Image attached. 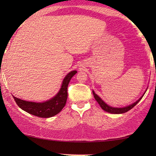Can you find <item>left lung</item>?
Returning <instances> with one entry per match:
<instances>
[{"label":"left lung","mask_w":156,"mask_h":156,"mask_svg":"<svg viewBox=\"0 0 156 156\" xmlns=\"http://www.w3.org/2000/svg\"><path fill=\"white\" fill-rule=\"evenodd\" d=\"M146 91H147V89H146V90L145 91L144 94H143L141 97H140L139 99H138L136 102H134V103L130 104V105H129V106H124V107H122V108L112 107V106L108 105V104H106L105 102H104L103 100H102L101 98H100L99 96H98L97 94L94 92V91H92V92H93V94H94V97L96 101L98 102V104H99V106H101V108H102V109H103L104 111H105V112H108V113H111V114H123V113L129 112V111L131 110L132 108H133L134 106H135L136 104H137L138 102L140 101V99H141L143 97H144V95L145 94V93H146Z\"/></svg>","instance_id":"8db88e82"}]
</instances>
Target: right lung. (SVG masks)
<instances>
[{
    "instance_id": "obj_1",
    "label": "right lung",
    "mask_w": 156,
    "mask_h": 156,
    "mask_svg": "<svg viewBox=\"0 0 156 156\" xmlns=\"http://www.w3.org/2000/svg\"><path fill=\"white\" fill-rule=\"evenodd\" d=\"M77 72L73 70L64 78L61 87L56 95L50 99L43 102L24 101L13 97L16 104L25 112L41 118H50L59 114L65 106L67 99V87L73 76Z\"/></svg>"
}]
</instances>
